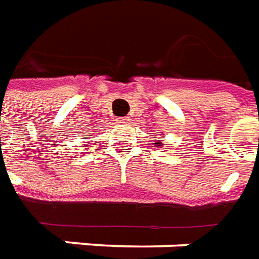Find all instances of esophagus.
Here are the masks:
<instances>
[{
    "label": "esophagus",
    "mask_w": 259,
    "mask_h": 259,
    "mask_svg": "<svg viewBox=\"0 0 259 259\" xmlns=\"http://www.w3.org/2000/svg\"><path fill=\"white\" fill-rule=\"evenodd\" d=\"M117 121H118L120 124H128V122H130V118H128V117H120Z\"/></svg>",
    "instance_id": "34e87169"
}]
</instances>
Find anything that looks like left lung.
I'll list each match as a JSON object with an SVG mask.
<instances>
[{"label": "left lung", "mask_w": 259, "mask_h": 259, "mask_svg": "<svg viewBox=\"0 0 259 259\" xmlns=\"http://www.w3.org/2000/svg\"><path fill=\"white\" fill-rule=\"evenodd\" d=\"M156 145V146H157V148H162V142H160V141H159V142H157V144H155Z\"/></svg>", "instance_id": "8db88e82"}]
</instances>
